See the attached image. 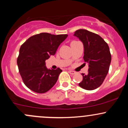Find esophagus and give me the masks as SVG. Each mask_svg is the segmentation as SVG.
<instances>
[{
    "label": "esophagus",
    "instance_id": "34e87169",
    "mask_svg": "<svg viewBox=\"0 0 128 128\" xmlns=\"http://www.w3.org/2000/svg\"><path fill=\"white\" fill-rule=\"evenodd\" d=\"M69 72V73L70 74H72V75H74V74H76V72L75 71H73V70H69V71H68Z\"/></svg>",
    "mask_w": 128,
    "mask_h": 128
}]
</instances>
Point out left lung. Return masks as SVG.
<instances>
[{"instance_id": "8db88e82", "label": "left lung", "mask_w": 128, "mask_h": 128, "mask_svg": "<svg viewBox=\"0 0 128 128\" xmlns=\"http://www.w3.org/2000/svg\"><path fill=\"white\" fill-rule=\"evenodd\" d=\"M74 35L83 42L84 59L88 63V73L82 74L83 79L78 86L87 90L97 88L109 70L112 60L109 46L100 36L86 30H78Z\"/></svg>"}]
</instances>
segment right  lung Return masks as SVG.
<instances>
[{"instance_id": "obj_1", "label": "right lung", "mask_w": 128, "mask_h": 128, "mask_svg": "<svg viewBox=\"0 0 128 128\" xmlns=\"http://www.w3.org/2000/svg\"><path fill=\"white\" fill-rule=\"evenodd\" d=\"M68 36L41 33L31 36L22 45L17 58L18 68L23 82L28 88L43 94L54 86L62 70L47 69L45 60L55 54Z\"/></svg>"}]
</instances>
